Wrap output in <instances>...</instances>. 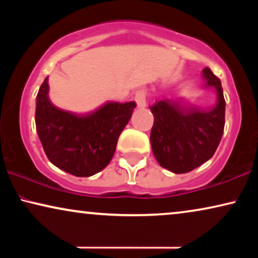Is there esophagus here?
<instances>
[{"instance_id": "esophagus-1", "label": "esophagus", "mask_w": 258, "mask_h": 258, "mask_svg": "<svg viewBox=\"0 0 258 258\" xmlns=\"http://www.w3.org/2000/svg\"><path fill=\"white\" fill-rule=\"evenodd\" d=\"M135 102L139 108H146L147 107V91L146 90H139L135 94Z\"/></svg>"}]
</instances>
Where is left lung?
<instances>
[{"instance_id": "left-lung-1", "label": "left lung", "mask_w": 258, "mask_h": 258, "mask_svg": "<svg viewBox=\"0 0 258 258\" xmlns=\"http://www.w3.org/2000/svg\"><path fill=\"white\" fill-rule=\"evenodd\" d=\"M206 87L215 88L216 104L210 109L188 107L182 100L155 102L150 107L154 125L150 142L161 167L184 174L210 160L223 135L225 101L221 81L209 68L203 69Z\"/></svg>"}]
</instances>
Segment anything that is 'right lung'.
<instances>
[{"label": "right lung", "mask_w": 258, "mask_h": 258, "mask_svg": "<svg viewBox=\"0 0 258 258\" xmlns=\"http://www.w3.org/2000/svg\"><path fill=\"white\" fill-rule=\"evenodd\" d=\"M48 94L47 77L36 96L35 122L49 161L77 177L103 170L114 156L135 102H107L90 114L79 115L56 107Z\"/></svg>", "instance_id": "obj_1"}]
</instances>
